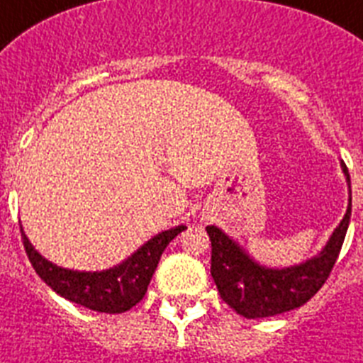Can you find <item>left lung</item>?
<instances>
[{"mask_svg": "<svg viewBox=\"0 0 363 363\" xmlns=\"http://www.w3.org/2000/svg\"><path fill=\"white\" fill-rule=\"evenodd\" d=\"M342 166L351 188L349 169L345 162H342ZM349 219H351V196H349L345 218L337 225L325 249L312 260L288 269H267L258 266L257 262L238 247V243H234L218 227L208 225L206 233L212 242L210 273L218 286L221 299L234 312L247 319L269 318L308 303L327 282L332 267L340 257L349 228Z\"/></svg>", "mask_w": 363, "mask_h": 363, "instance_id": "obj_1", "label": "left lung"}]
</instances>
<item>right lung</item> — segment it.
<instances>
[{"mask_svg":"<svg viewBox=\"0 0 363 363\" xmlns=\"http://www.w3.org/2000/svg\"><path fill=\"white\" fill-rule=\"evenodd\" d=\"M184 228L186 227L181 225V227L164 230L149 240L145 245H142L129 260H125L123 264L112 269L99 271V273L62 269L42 258L33 249L23 230H21V240H23L29 262L38 277L60 297L94 312L123 313L144 299L164 249Z\"/></svg>","mask_w":363,"mask_h":363,"instance_id":"right-lung-1","label":"right lung"}]
</instances>
